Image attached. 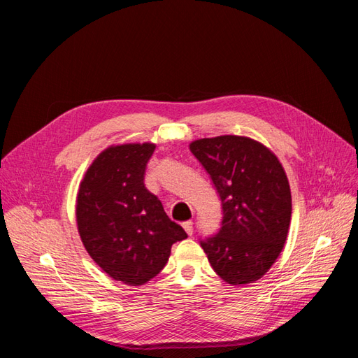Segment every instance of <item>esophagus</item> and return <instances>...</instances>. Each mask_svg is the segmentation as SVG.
I'll return each mask as SVG.
<instances>
[{"instance_id": "34e87169", "label": "esophagus", "mask_w": 358, "mask_h": 358, "mask_svg": "<svg viewBox=\"0 0 358 358\" xmlns=\"http://www.w3.org/2000/svg\"><path fill=\"white\" fill-rule=\"evenodd\" d=\"M182 227H183V230H185V231H187V234L192 236V233H194V227H192V221H185V222H182Z\"/></svg>"}]
</instances>
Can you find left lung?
Wrapping results in <instances>:
<instances>
[{
	"mask_svg": "<svg viewBox=\"0 0 358 358\" xmlns=\"http://www.w3.org/2000/svg\"><path fill=\"white\" fill-rule=\"evenodd\" d=\"M222 204L218 233L200 241L209 263L227 284L243 285L276 262L291 221V191L276 155L241 136L200 138L189 145Z\"/></svg>",
	"mask_w": 358,
	"mask_h": 358,
	"instance_id": "8db88e82",
	"label": "left lung"
}]
</instances>
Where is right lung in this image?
<instances>
[{
    "mask_svg": "<svg viewBox=\"0 0 358 358\" xmlns=\"http://www.w3.org/2000/svg\"><path fill=\"white\" fill-rule=\"evenodd\" d=\"M155 145L110 146L80 182L76 218L94 262L115 280L143 285L169 262L171 245L188 234L145 187Z\"/></svg>",
    "mask_w": 358,
    "mask_h": 358,
    "instance_id": "add662e5",
    "label": "right lung"
}]
</instances>
